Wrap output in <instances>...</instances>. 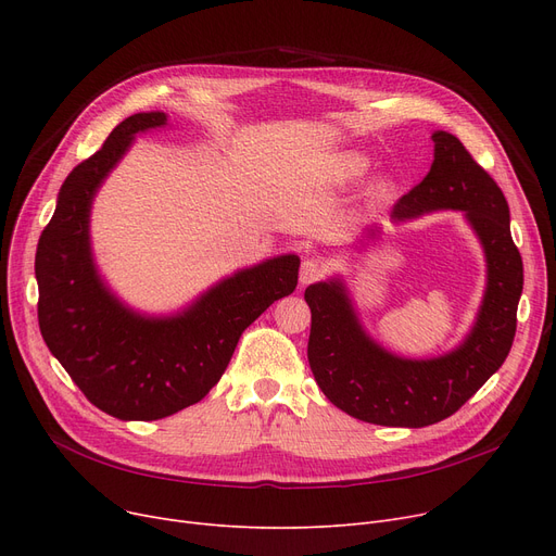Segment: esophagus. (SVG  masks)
Returning a JSON list of instances; mask_svg holds the SVG:
<instances>
[{
	"mask_svg": "<svg viewBox=\"0 0 556 556\" xmlns=\"http://www.w3.org/2000/svg\"><path fill=\"white\" fill-rule=\"evenodd\" d=\"M323 275H325V263L323 261H317V258H304L302 261V268H300V283L302 286L317 281Z\"/></svg>",
	"mask_w": 556,
	"mask_h": 556,
	"instance_id": "1",
	"label": "esophagus"
}]
</instances>
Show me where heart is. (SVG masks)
<instances>
[{
    "mask_svg": "<svg viewBox=\"0 0 556 556\" xmlns=\"http://www.w3.org/2000/svg\"><path fill=\"white\" fill-rule=\"evenodd\" d=\"M333 168H336V175H338L342 182H356L369 170V160L365 155H361V153H344V155L336 157ZM371 195L376 200H388L392 195V185L386 182V180L378 182L371 189Z\"/></svg>",
    "mask_w": 556,
    "mask_h": 556,
    "instance_id": "1",
    "label": "heart"
}]
</instances>
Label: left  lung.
<instances>
[{
	"label": "left lung",
	"mask_w": 556,
	"mask_h": 556,
	"mask_svg": "<svg viewBox=\"0 0 556 556\" xmlns=\"http://www.w3.org/2000/svg\"><path fill=\"white\" fill-rule=\"evenodd\" d=\"M432 141L428 175L394 204L392 218L464 212L486 258V290L469 336L444 356L401 358L367 336L340 279L311 283L304 293L308 365L319 390L342 413L376 426L424 428L455 415L501 369L516 336L522 258L511 241L509 204L455 135L434 130ZM376 231L367 229V239Z\"/></svg>",
	"instance_id": "obj_1"
}]
</instances>
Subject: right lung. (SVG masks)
Returning <instances> with one entry per match:
<instances>
[{
  "label": "right lung",
  "mask_w": 556,
  "mask_h": 556,
  "mask_svg": "<svg viewBox=\"0 0 556 556\" xmlns=\"http://www.w3.org/2000/svg\"><path fill=\"white\" fill-rule=\"evenodd\" d=\"M166 126L139 112L61 187L36 252L38 323L49 352L99 410L122 421L170 417L207 396L241 333L298 286L300 258L283 254L233 273L178 315L149 317L116 298L92 256V200L137 132Z\"/></svg>",
  "instance_id": "obj_1"
}]
</instances>
